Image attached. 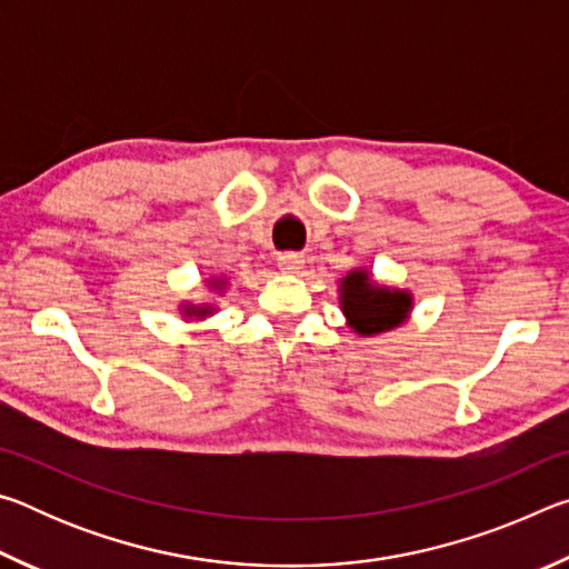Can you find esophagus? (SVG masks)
Masks as SVG:
<instances>
[{"label": "esophagus", "instance_id": "34e87169", "mask_svg": "<svg viewBox=\"0 0 569 569\" xmlns=\"http://www.w3.org/2000/svg\"><path fill=\"white\" fill-rule=\"evenodd\" d=\"M303 266V256L301 253H293V250H286V253L278 256V268L286 273H298Z\"/></svg>", "mask_w": 569, "mask_h": 569}]
</instances>
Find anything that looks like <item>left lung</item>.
Segmentation results:
<instances>
[{"instance_id": "1", "label": "left lung", "mask_w": 569, "mask_h": 569, "mask_svg": "<svg viewBox=\"0 0 569 569\" xmlns=\"http://www.w3.org/2000/svg\"><path fill=\"white\" fill-rule=\"evenodd\" d=\"M341 303L353 329L361 336H373L389 331L407 319L411 296L371 286L366 271H351L343 278Z\"/></svg>"}]
</instances>
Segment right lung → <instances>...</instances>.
I'll return each mask as SVG.
<instances>
[{
  "instance_id": "add662e5",
  "label": "right lung",
  "mask_w": 569,
  "mask_h": 569,
  "mask_svg": "<svg viewBox=\"0 0 569 569\" xmlns=\"http://www.w3.org/2000/svg\"><path fill=\"white\" fill-rule=\"evenodd\" d=\"M203 313H206V311H198V316H203Z\"/></svg>"
}]
</instances>
